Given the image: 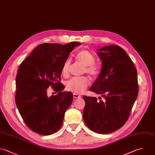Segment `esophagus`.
Listing matches in <instances>:
<instances>
[{"label": "esophagus", "instance_id": "1", "mask_svg": "<svg viewBox=\"0 0 155 155\" xmlns=\"http://www.w3.org/2000/svg\"><path fill=\"white\" fill-rule=\"evenodd\" d=\"M73 97H74V99H78V98H81V96H79V95H78V94H77L74 93V94H73Z\"/></svg>", "mask_w": 155, "mask_h": 155}]
</instances>
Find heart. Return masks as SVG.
Instances as JSON below:
<instances>
[{"mask_svg":"<svg viewBox=\"0 0 155 155\" xmlns=\"http://www.w3.org/2000/svg\"><path fill=\"white\" fill-rule=\"evenodd\" d=\"M76 59L85 66L84 72L93 76H96L98 74L99 68L94 64L95 57L90 52L87 50H82L77 54ZM70 65V60H67L63 64L62 74L65 77H67L69 74ZM89 85L90 81L86 77L73 78L66 82V88L67 90L75 94H82L85 91Z\"/></svg>","mask_w":155,"mask_h":155,"instance_id":"obj_1","label":"heart"}]
</instances>
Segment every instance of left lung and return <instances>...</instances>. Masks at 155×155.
I'll list each match as a JSON object with an SVG mask.
<instances>
[{
    "label": "left lung",
    "instance_id": "obj_1",
    "mask_svg": "<svg viewBox=\"0 0 155 155\" xmlns=\"http://www.w3.org/2000/svg\"><path fill=\"white\" fill-rule=\"evenodd\" d=\"M98 51L101 71L89 90L104 99L84 96L83 118L91 130L107 134L122 127L129 117L138 94L137 71L119 46H105Z\"/></svg>",
    "mask_w": 155,
    "mask_h": 155
}]
</instances>
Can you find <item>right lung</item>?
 <instances>
[{
	"mask_svg": "<svg viewBox=\"0 0 155 155\" xmlns=\"http://www.w3.org/2000/svg\"><path fill=\"white\" fill-rule=\"evenodd\" d=\"M81 44H41L20 65L16 79V104L25 124L34 132L50 135L61 128L73 98L71 92L62 91L65 87L59 81L62 68L74 48ZM50 85L58 92L56 95L48 96Z\"/></svg>",
	"mask_w": 155,
	"mask_h": 155,
	"instance_id": "obj_1",
	"label": "right lung"
}]
</instances>
